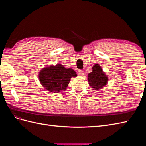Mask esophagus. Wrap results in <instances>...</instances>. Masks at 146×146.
Wrapping results in <instances>:
<instances>
[{
	"instance_id": "obj_1",
	"label": "esophagus",
	"mask_w": 146,
	"mask_h": 146,
	"mask_svg": "<svg viewBox=\"0 0 146 146\" xmlns=\"http://www.w3.org/2000/svg\"><path fill=\"white\" fill-rule=\"evenodd\" d=\"M78 74L80 75V76H82L83 75H84V70H82V69H79V70H78Z\"/></svg>"
}]
</instances>
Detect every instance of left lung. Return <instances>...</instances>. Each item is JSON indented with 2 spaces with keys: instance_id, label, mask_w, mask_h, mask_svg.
I'll return each instance as SVG.
<instances>
[{
  "instance_id": "obj_1",
  "label": "left lung",
  "mask_w": 146,
  "mask_h": 146,
  "mask_svg": "<svg viewBox=\"0 0 146 146\" xmlns=\"http://www.w3.org/2000/svg\"><path fill=\"white\" fill-rule=\"evenodd\" d=\"M92 71L88 74L89 85L93 90L101 89L105 86L108 82V77L103 72L102 68L99 64H96L92 67Z\"/></svg>"
}]
</instances>
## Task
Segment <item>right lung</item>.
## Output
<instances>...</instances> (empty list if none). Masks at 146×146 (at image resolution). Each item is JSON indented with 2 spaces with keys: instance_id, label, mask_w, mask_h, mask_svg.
<instances>
[{
  "instance_id": "obj_1",
  "label": "right lung",
  "mask_w": 146,
  "mask_h": 146,
  "mask_svg": "<svg viewBox=\"0 0 146 146\" xmlns=\"http://www.w3.org/2000/svg\"><path fill=\"white\" fill-rule=\"evenodd\" d=\"M72 69H66L60 64L42 69L39 74V79L45 89L54 93L66 90L70 78L77 77Z\"/></svg>"
}]
</instances>
